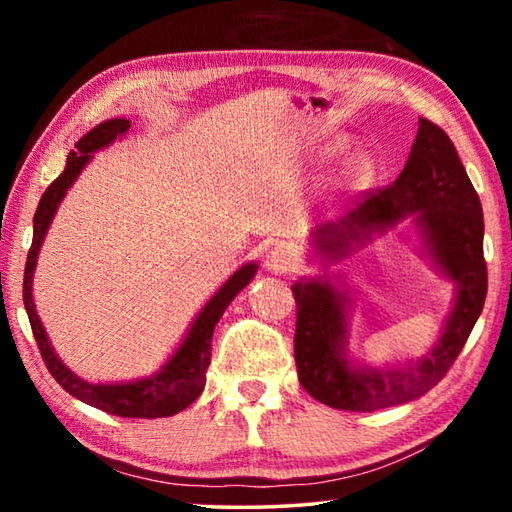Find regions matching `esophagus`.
Returning a JSON list of instances; mask_svg holds the SVG:
<instances>
[{
	"label": "esophagus",
	"instance_id": "obj_1",
	"mask_svg": "<svg viewBox=\"0 0 512 512\" xmlns=\"http://www.w3.org/2000/svg\"><path fill=\"white\" fill-rule=\"evenodd\" d=\"M266 268L271 273H291L293 268L298 266V257L291 253L289 248H284V246H275V248H271L268 250V255H266Z\"/></svg>",
	"mask_w": 512,
	"mask_h": 512
}]
</instances>
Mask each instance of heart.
Instances as JSON below:
<instances>
[{
  "label": "heart",
  "instance_id": "1",
  "mask_svg": "<svg viewBox=\"0 0 512 512\" xmlns=\"http://www.w3.org/2000/svg\"><path fill=\"white\" fill-rule=\"evenodd\" d=\"M370 176H372V162L368 155H357V158L348 164V173H345V178H348L350 185L368 183Z\"/></svg>",
  "mask_w": 512,
  "mask_h": 512
}]
</instances>
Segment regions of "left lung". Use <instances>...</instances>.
<instances>
[{
  "mask_svg": "<svg viewBox=\"0 0 512 512\" xmlns=\"http://www.w3.org/2000/svg\"><path fill=\"white\" fill-rule=\"evenodd\" d=\"M411 214L431 262L456 284L454 307L427 357L397 368L352 363L345 352L348 291H339L327 277H302L293 284L298 379L314 400L332 409L377 411L431 391L452 368L481 316L488 293L481 201L452 140L429 119H420L409 160L395 183L368 192L343 219L318 225L314 246L327 262H339L366 244L372 232L393 228Z\"/></svg>",
  "mask_w": 512,
  "mask_h": 512,
  "instance_id": "obj_1",
  "label": "left lung"
}]
</instances>
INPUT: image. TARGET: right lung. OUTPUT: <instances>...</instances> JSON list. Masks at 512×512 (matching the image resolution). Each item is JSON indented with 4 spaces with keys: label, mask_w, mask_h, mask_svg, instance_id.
<instances>
[{
    "label": "right lung",
    "mask_w": 512,
    "mask_h": 512,
    "mask_svg": "<svg viewBox=\"0 0 512 512\" xmlns=\"http://www.w3.org/2000/svg\"><path fill=\"white\" fill-rule=\"evenodd\" d=\"M128 128H131V121L128 119H108L103 124L94 126L88 135H83L76 142V149L67 155L65 171L42 194L36 216H33V244L29 248L27 268H24L22 296L33 336H36L40 354L45 359V366L69 395H74L76 400L90 406H97V409L110 415H119V418H167V415H176L187 409L203 393L205 372L212 357L214 327L223 316V311L235 300L237 293L253 280L257 273V264L250 262L241 266L214 293L212 300L201 309V314L196 316L192 327H189L185 341L180 343V348L171 354L169 361L158 372H153L151 377L144 379L124 381V384H90V381L74 375L58 359L54 348H51L45 327H42L36 314V305H33V271H36L38 264L42 239L47 235L49 223L54 221L60 201L65 198L67 189L74 185V180L79 178L85 164L90 162L92 153L106 149L117 137H124Z\"/></svg>",
    "instance_id": "add662e5"
}]
</instances>
